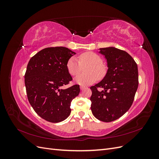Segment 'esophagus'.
<instances>
[{"label":"esophagus","mask_w":159,"mask_h":159,"mask_svg":"<svg viewBox=\"0 0 159 159\" xmlns=\"http://www.w3.org/2000/svg\"><path fill=\"white\" fill-rule=\"evenodd\" d=\"M85 88V86H82V85L80 86V89H81V90H84Z\"/></svg>","instance_id":"esophagus-1"}]
</instances>
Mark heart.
I'll list each match as a JSON object with an SVG mask.
<instances>
[{"label":"heart","instance_id":"obj_1","mask_svg":"<svg viewBox=\"0 0 159 159\" xmlns=\"http://www.w3.org/2000/svg\"><path fill=\"white\" fill-rule=\"evenodd\" d=\"M78 60L72 56L67 61L66 68L71 75L80 73L81 66L85 67L86 73L80 74L75 76L74 81L80 85H88L95 82L99 78H102L105 74V70L102 65V59L98 54L92 52H88L79 56Z\"/></svg>","mask_w":159,"mask_h":159}]
</instances>
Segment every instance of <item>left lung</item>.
<instances>
[{
    "label": "left lung",
    "instance_id": "obj_1",
    "mask_svg": "<svg viewBox=\"0 0 159 159\" xmlns=\"http://www.w3.org/2000/svg\"><path fill=\"white\" fill-rule=\"evenodd\" d=\"M107 61L103 80L90 88L91 109L95 117L104 122L115 121L131 107L138 88L136 62L127 52L115 47L99 48ZM98 87L102 88L99 92Z\"/></svg>",
    "mask_w": 159,
    "mask_h": 159
}]
</instances>
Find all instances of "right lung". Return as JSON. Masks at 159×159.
<instances>
[{
    "mask_svg": "<svg viewBox=\"0 0 159 159\" xmlns=\"http://www.w3.org/2000/svg\"><path fill=\"white\" fill-rule=\"evenodd\" d=\"M75 54L66 47L46 48L28 64L25 75L28 99L35 112L49 122L58 123L68 117L71 101L80 93L78 85L61 88L72 80L66 64Z\"/></svg>",
    "mask_w": 159,
    "mask_h": 159,
    "instance_id": "obj_1",
    "label": "right lung"
}]
</instances>
